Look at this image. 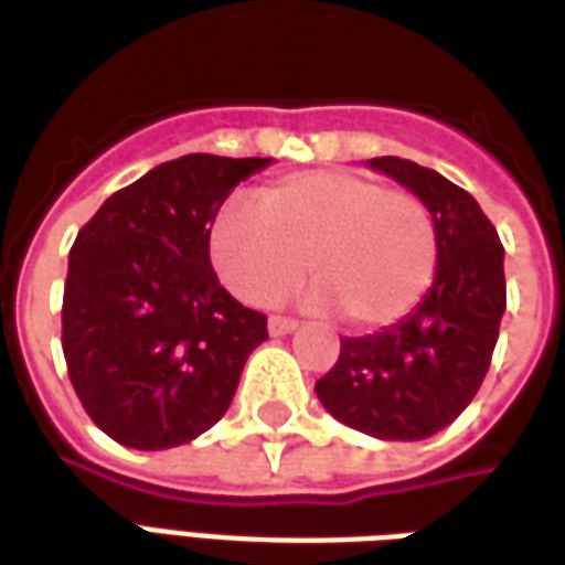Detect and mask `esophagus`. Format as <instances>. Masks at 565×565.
Listing matches in <instances>:
<instances>
[{
    "instance_id": "34e87169",
    "label": "esophagus",
    "mask_w": 565,
    "mask_h": 565,
    "mask_svg": "<svg viewBox=\"0 0 565 565\" xmlns=\"http://www.w3.org/2000/svg\"><path fill=\"white\" fill-rule=\"evenodd\" d=\"M298 328L295 319H286V316H270V322H267V331L274 334V338H282V334H291Z\"/></svg>"
}]
</instances>
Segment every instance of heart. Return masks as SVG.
Listing matches in <instances>:
<instances>
[{
  "instance_id": "heart-1",
  "label": "heart",
  "mask_w": 565,
  "mask_h": 565,
  "mask_svg": "<svg viewBox=\"0 0 565 565\" xmlns=\"http://www.w3.org/2000/svg\"><path fill=\"white\" fill-rule=\"evenodd\" d=\"M255 206L231 203L210 231L212 267L239 301H274L310 267L313 310L338 307L350 326L377 328L429 291L438 234L411 191L350 170H310L264 185Z\"/></svg>"
}]
</instances>
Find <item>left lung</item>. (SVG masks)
I'll return each mask as SVG.
<instances>
[{"mask_svg": "<svg viewBox=\"0 0 565 565\" xmlns=\"http://www.w3.org/2000/svg\"><path fill=\"white\" fill-rule=\"evenodd\" d=\"M417 194L438 234L431 289L402 322L340 338L334 367L316 383L328 414L383 441H423L478 395L505 313V249L478 200L404 158H371Z\"/></svg>", "mask_w": 565, "mask_h": 565, "instance_id": "1", "label": "left lung"}]
</instances>
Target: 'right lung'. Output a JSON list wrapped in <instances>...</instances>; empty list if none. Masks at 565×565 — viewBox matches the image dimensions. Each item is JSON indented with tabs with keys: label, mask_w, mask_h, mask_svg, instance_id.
Here are the masks:
<instances>
[{
	"label": "right lung",
	"mask_w": 565,
	"mask_h": 565,
	"mask_svg": "<svg viewBox=\"0 0 565 565\" xmlns=\"http://www.w3.org/2000/svg\"><path fill=\"white\" fill-rule=\"evenodd\" d=\"M274 158L185 154L115 191L78 231L63 289V355L87 417L134 450L212 429L267 316L222 289L210 231L227 194Z\"/></svg>",
	"instance_id": "1"
}]
</instances>
